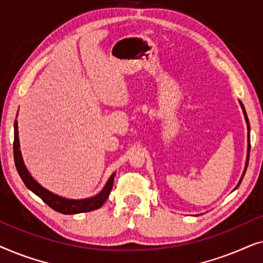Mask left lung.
<instances>
[{
    "mask_svg": "<svg viewBox=\"0 0 263 263\" xmlns=\"http://www.w3.org/2000/svg\"><path fill=\"white\" fill-rule=\"evenodd\" d=\"M239 104H240V107H242L243 110V115H244V118H246V122H247V128H248V153H247V160H246V167H244V171L242 174V177H240L238 184L235 189H237L240 184V182H242V179L244 177V175H246V171H247V167H248V163H249V152H250V125H249V120H248V116H247V112H246V109H244V105L242 104V102L239 100Z\"/></svg>",
    "mask_w": 263,
    "mask_h": 263,
    "instance_id": "obj_1",
    "label": "left lung"
}]
</instances>
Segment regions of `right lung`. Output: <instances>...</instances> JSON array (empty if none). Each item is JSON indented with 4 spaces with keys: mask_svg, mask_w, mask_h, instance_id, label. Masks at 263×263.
Masks as SVG:
<instances>
[{
    "mask_svg": "<svg viewBox=\"0 0 263 263\" xmlns=\"http://www.w3.org/2000/svg\"><path fill=\"white\" fill-rule=\"evenodd\" d=\"M14 161H15L16 170L19 172L21 179L25 183V185L31 190L32 193H34L35 195L41 197L44 202L55 210L56 212H60L62 214H78V213H84V212H91L95 210H98L104 204V202L109 197L111 189H112L114 184V177L115 172L110 176V178L107 179L106 184L104 185L102 192L97 194V195L92 197H87V199H80V200H74V199H66L57 194H53L50 190L45 189L44 186H42L35 179L32 177L30 172H28L26 165L24 163L23 156H21L20 151V142H19V132H17V121L14 122Z\"/></svg>",
    "mask_w": 263,
    "mask_h": 263,
    "instance_id": "right-lung-1",
    "label": "right lung"
}]
</instances>
